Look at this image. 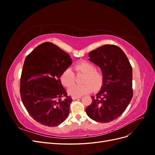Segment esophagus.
Masks as SVG:
<instances>
[{
  "label": "esophagus",
  "instance_id": "obj_1",
  "mask_svg": "<svg viewBox=\"0 0 155 155\" xmlns=\"http://www.w3.org/2000/svg\"><path fill=\"white\" fill-rule=\"evenodd\" d=\"M81 96H72V100H76V99H78V98H81Z\"/></svg>",
  "mask_w": 155,
  "mask_h": 155
}]
</instances>
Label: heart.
I'll return each instance as SVG.
<instances>
[{
  "mask_svg": "<svg viewBox=\"0 0 155 155\" xmlns=\"http://www.w3.org/2000/svg\"><path fill=\"white\" fill-rule=\"evenodd\" d=\"M74 70L79 73L85 74L81 82V85H74L75 82V74L71 68L65 69L61 75L60 80L62 85L66 87H69L68 93L74 96H80L85 94L93 91H97L103 85L105 79L104 72L100 68H95L93 63L82 61L74 65Z\"/></svg>",
  "mask_w": 155,
  "mask_h": 155,
  "instance_id": "heart-1",
  "label": "heart"
}]
</instances>
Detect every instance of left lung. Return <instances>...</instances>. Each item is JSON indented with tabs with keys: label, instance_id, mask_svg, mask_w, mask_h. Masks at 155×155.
I'll list each match as a JSON object with an SVG mask.
<instances>
[{
	"label": "left lung",
	"instance_id": "1",
	"mask_svg": "<svg viewBox=\"0 0 155 155\" xmlns=\"http://www.w3.org/2000/svg\"><path fill=\"white\" fill-rule=\"evenodd\" d=\"M88 57L104 70L105 79L100 92L91 97L86 113L97 122L109 123L123 114L132 99V67L122 50L114 45L101 46Z\"/></svg>",
	"mask_w": 155,
	"mask_h": 155
}]
</instances>
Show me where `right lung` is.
<instances>
[{
	"label": "right lung",
	"instance_id": "1",
	"mask_svg": "<svg viewBox=\"0 0 155 155\" xmlns=\"http://www.w3.org/2000/svg\"><path fill=\"white\" fill-rule=\"evenodd\" d=\"M72 63L67 52L50 42L37 46L26 56L20 94L28 112L39 124L55 127L67 118L72 100L67 96L60 77Z\"/></svg>",
	"mask_w": 155,
	"mask_h": 155
}]
</instances>
